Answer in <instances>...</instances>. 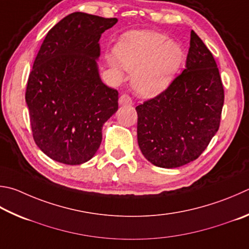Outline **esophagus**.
<instances>
[{"label": "esophagus", "mask_w": 249, "mask_h": 249, "mask_svg": "<svg viewBox=\"0 0 249 249\" xmlns=\"http://www.w3.org/2000/svg\"><path fill=\"white\" fill-rule=\"evenodd\" d=\"M119 103H120V106L130 107V106H133V100H132V98L128 96V94H122L119 99Z\"/></svg>", "instance_id": "1"}]
</instances>
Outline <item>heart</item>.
Returning <instances> with one entry per match:
<instances>
[{
  "mask_svg": "<svg viewBox=\"0 0 249 249\" xmlns=\"http://www.w3.org/2000/svg\"><path fill=\"white\" fill-rule=\"evenodd\" d=\"M116 58H110L113 70L123 67L134 71V89L144 98L155 97L173 80L184 61V51L178 42L153 31L126 34L115 48Z\"/></svg>",
  "mask_w": 249,
  "mask_h": 249,
  "instance_id": "heart-1",
  "label": "heart"
}]
</instances>
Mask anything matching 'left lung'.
<instances>
[{"instance_id": "left-lung-1", "label": "left lung", "mask_w": 249, "mask_h": 249, "mask_svg": "<svg viewBox=\"0 0 249 249\" xmlns=\"http://www.w3.org/2000/svg\"><path fill=\"white\" fill-rule=\"evenodd\" d=\"M223 102L213 55L192 30L185 70L164 91L136 107L143 157L164 169L196 160L218 132Z\"/></svg>"}]
</instances>
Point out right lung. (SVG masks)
<instances>
[{"label":"right lung","instance_id":"1","mask_svg":"<svg viewBox=\"0 0 249 249\" xmlns=\"http://www.w3.org/2000/svg\"><path fill=\"white\" fill-rule=\"evenodd\" d=\"M117 22L75 12L43 40L27 83L35 142L52 160L77 165L100 147L103 124L119 109V92L102 83L99 40Z\"/></svg>","mask_w":249,"mask_h":249}]
</instances>
